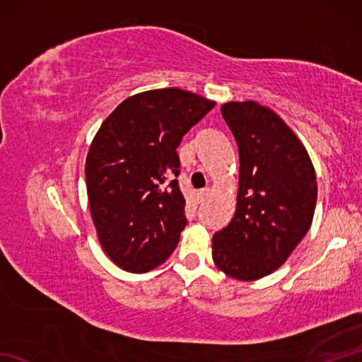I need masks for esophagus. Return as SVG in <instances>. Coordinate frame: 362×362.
<instances>
[{"mask_svg": "<svg viewBox=\"0 0 362 362\" xmlns=\"http://www.w3.org/2000/svg\"><path fill=\"white\" fill-rule=\"evenodd\" d=\"M209 189H201V191H199V193H197V202L199 204H204L205 201H206V199H209Z\"/></svg>", "mask_w": 362, "mask_h": 362, "instance_id": "esophagus-1", "label": "esophagus"}]
</instances>
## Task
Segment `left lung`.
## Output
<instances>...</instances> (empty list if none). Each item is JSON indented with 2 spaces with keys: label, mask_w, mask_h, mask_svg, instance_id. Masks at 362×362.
I'll return each instance as SVG.
<instances>
[{
  "label": "left lung",
  "mask_w": 362,
  "mask_h": 362,
  "mask_svg": "<svg viewBox=\"0 0 362 362\" xmlns=\"http://www.w3.org/2000/svg\"><path fill=\"white\" fill-rule=\"evenodd\" d=\"M240 152L236 210L213 236V261L235 280L279 269L308 232L317 201L313 161L292 129L255 101L221 107Z\"/></svg>",
  "instance_id": "obj_1"
}]
</instances>
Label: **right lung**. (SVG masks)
Masks as SVG:
<instances>
[{
  "label": "right lung",
  "instance_id": "add662e5",
  "mask_svg": "<svg viewBox=\"0 0 362 362\" xmlns=\"http://www.w3.org/2000/svg\"><path fill=\"white\" fill-rule=\"evenodd\" d=\"M214 101L180 88L124 99L88 149L86 182L98 240L122 271L141 274L171 255L187 226L177 148Z\"/></svg>",
  "mask_w": 362,
  "mask_h": 362
}]
</instances>
